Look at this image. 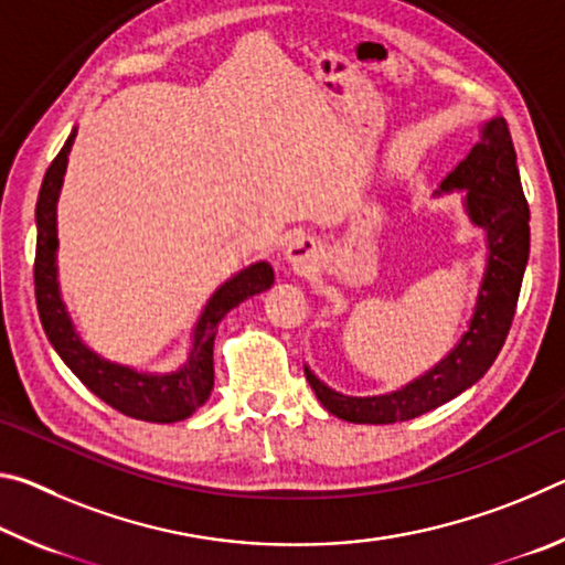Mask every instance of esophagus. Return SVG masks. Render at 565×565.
I'll list each match as a JSON object with an SVG mask.
<instances>
[{"label":"esophagus","instance_id":"1","mask_svg":"<svg viewBox=\"0 0 565 565\" xmlns=\"http://www.w3.org/2000/svg\"><path fill=\"white\" fill-rule=\"evenodd\" d=\"M319 259V248L313 244V238L309 236H294L289 246H286V262L294 271H311L313 266H317Z\"/></svg>","mask_w":565,"mask_h":565}]
</instances>
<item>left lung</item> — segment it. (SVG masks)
Instances as JSON below:
<instances>
[{
	"label": "left lung",
	"mask_w": 565,
	"mask_h": 565,
	"mask_svg": "<svg viewBox=\"0 0 565 565\" xmlns=\"http://www.w3.org/2000/svg\"><path fill=\"white\" fill-rule=\"evenodd\" d=\"M451 191H466L463 209L471 224L486 232L489 252L468 329L436 366L388 394L347 396L303 366L306 381L329 414L351 424L411 420L471 388L499 356L509 337L531 252V214L515 167L511 131L503 117L483 121L481 139L441 181L436 196Z\"/></svg>",
	"instance_id": "1"
}]
</instances>
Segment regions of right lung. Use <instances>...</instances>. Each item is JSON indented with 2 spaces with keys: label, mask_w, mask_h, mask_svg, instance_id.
Instances as JSON below:
<instances>
[{
  "label": "right lung",
  "mask_w": 565,
  "mask_h": 565,
  "mask_svg": "<svg viewBox=\"0 0 565 565\" xmlns=\"http://www.w3.org/2000/svg\"><path fill=\"white\" fill-rule=\"evenodd\" d=\"M76 129L56 159L50 164L42 181L40 199H36V256H34V294L36 309L46 339L60 353L62 361L72 369V374L87 386L104 404L121 411L124 416L151 420V424H174L184 420L199 406L206 404L214 388V337L228 311L256 296L274 284V269L269 262H256L246 269L236 271L218 289L209 296L202 317L194 323L191 349L186 361L169 374H147L131 366H121L99 356L76 333L70 311L62 299L60 269H56V202L64 184L66 161L74 145Z\"/></svg>",
  "instance_id": "right-lung-1"
}]
</instances>
